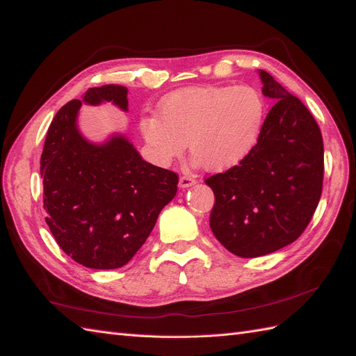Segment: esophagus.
Instances as JSON below:
<instances>
[{"label":"esophagus","mask_w":356,"mask_h":356,"mask_svg":"<svg viewBox=\"0 0 356 356\" xmlns=\"http://www.w3.org/2000/svg\"><path fill=\"white\" fill-rule=\"evenodd\" d=\"M194 184H195L194 176L184 175V176H180V179H179V186L180 188H189V186H193Z\"/></svg>","instance_id":"esophagus-1"}]
</instances>
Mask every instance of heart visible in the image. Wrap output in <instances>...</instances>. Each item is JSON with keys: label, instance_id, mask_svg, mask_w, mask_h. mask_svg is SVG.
Masks as SVG:
<instances>
[{"label": "heart", "instance_id": "b5f03b06", "mask_svg": "<svg viewBox=\"0 0 356 356\" xmlns=\"http://www.w3.org/2000/svg\"><path fill=\"white\" fill-rule=\"evenodd\" d=\"M267 115L266 98L253 86L185 88L165 97L159 117L140 120L152 152L167 163L184 153L209 171L235 167L261 138Z\"/></svg>", "mask_w": 356, "mask_h": 356}]
</instances>
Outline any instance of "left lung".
<instances>
[{
	"mask_svg": "<svg viewBox=\"0 0 356 356\" xmlns=\"http://www.w3.org/2000/svg\"><path fill=\"white\" fill-rule=\"evenodd\" d=\"M259 74L262 94L276 104L258 144L235 167L204 180L216 195L212 234L241 258L294 243L308 227L323 189L325 152L317 121L267 71Z\"/></svg>",
	"mask_w": 356,
	"mask_h": 356,
	"instance_id": "left-lung-1",
	"label": "left lung"
}]
</instances>
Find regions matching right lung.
<instances>
[{"label":"right lung","mask_w":356,"mask_h":356,"mask_svg":"<svg viewBox=\"0 0 356 356\" xmlns=\"http://www.w3.org/2000/svg\"><path fill=\"white\" fill-rule=\"evenodd\" d=\"M83 102L127 109V89L86 90ZM80 100L56 113L40 156L45 221L60 249L83 267L120 268L134 258L159 212L177 193L179 175L143 161L126 138L89 144L76 127Z\"/></svg>","instance_id":"1"}]
</instances>
